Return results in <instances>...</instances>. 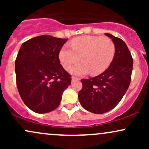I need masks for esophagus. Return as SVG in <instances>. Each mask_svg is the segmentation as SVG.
<instances>
[{"label":"esophagus","mask_w":149,"mask_h":149,"mask_svg":"<svg viewBox=\"0 0 149 149\" xmlns=\"http://www.w3.org/2000/svg\"><path fill=\"white\" fill-rule=\"evenodd\" d=\"M80 79L79 78H75V77H73L72 78H71V83H73V82L74 81H76V80H79Z\"/></svg>","instance_id":"esophagus-1"}]
</instances>
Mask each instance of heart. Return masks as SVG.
<instances>
[{
  "label": "heart",
  "instance_id": "1",
  "mask_svg": "<svg viewBox=\"0 0 149 149\" xmlns=\"http://www.w3.org/2000/svg\"><path fill=\"white\" fill-rule=\"evenodd\" d=\"M115 54V45L111 39L97 36H85L76 38L71 42V47L65 45L61 49L59 58L61 65L69 70L79 61L83 63L71 70L76 75H85L90 71L97 76L105 71Z\"/></svg>",
  "mask_w": 149,
  "mask_h": 149
}]
</instances>
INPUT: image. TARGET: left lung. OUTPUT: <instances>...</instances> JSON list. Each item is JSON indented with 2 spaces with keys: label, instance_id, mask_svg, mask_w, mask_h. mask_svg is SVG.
I'll return each instance as SVG.
<instances>
[{
  "label": "left lung",
  "instance_id": "8db88e82",
  "mask_svg": "<svg viewBox=\"0 0 149 149\" xmlns=\"http://www.w3.org/2000/svg\"><path fill=\"white\" fill-rule=\"evenodd\" d=\"M105 35L115 45L112 62L99 76L82 79L83 88L78 92L82 107L96 114L109 111L120 102L129 88L133 67L132 57L125 42L110 33Z\"/></svg>",
  "mask_w": 149,
  "mask_h": 149
}]
</instances>
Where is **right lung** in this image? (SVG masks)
Here are the masks:
<instances>
[{"mask_svg":"<svg viewBox=\"0 0 149 149\" xmlns=\"http://www.w3.org/2000/svg\"><path fill=\"white\" fill-rule=\"evenodd\" d=\"M67 39L40 36L20 47L15 61L17 86L26 107L37 113L59 107L63 92L71 85V76L59 59Z\"/></svg>","mask_w":149,"mask_h":149,"instance_id":"right-lung-1","label":"right lung"}]
</instances>
